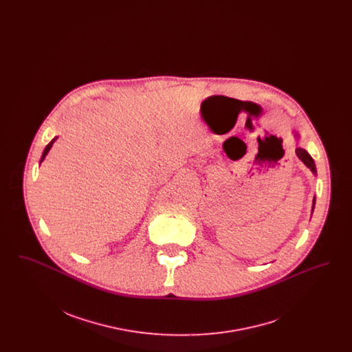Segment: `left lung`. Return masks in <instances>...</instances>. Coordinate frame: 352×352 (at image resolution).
Instances as JSON below:
<instances>
[{"label":"left lung","instance_id":"obj_1","mask_svg":"<svg viewBox=\"0 0 352 352\" xmlns=\"http://www.w3.org/2000/svg\"><path fill=\"white\" fill-rule=\"evenodd\" d=\"M296 137L298 138V134L296 133ZM296 154H297V157L301 160L302 162L307 166V168H310L314 174L317 173V168H316V164H314V161H313V158L310 157V154L307 153V151H305V149H301V148H297L296 149ZM314 204H316V199L313 201V210H314Z\"/></svg>","mask_w":352,"mask_h":352}]
</instances>
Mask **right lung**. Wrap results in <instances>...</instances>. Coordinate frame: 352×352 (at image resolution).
Segmentation results:
<instances>
[{
    "instance_id": "add662e5",
    "label": "right lung",
    "mask_w": 352,
    "mask_h": 352,
    "mask_svg": "<svg viewBox=\"0 0 352 352\" xmlns=\"http://www.w3.org/2000/svg\"><path fill=\"white\" fill-rule=\"evenodd\" d=\"M56 138H58V137H55V138H52V140H51L50 142H49V145H47V146H46V148H45V151H43V154H42V158H41V162H42V161H43V160H45V157H46V155H47V153H49V151H50L51 146H52V144H54V142H55V140H56Z\"/></svg>"
}]
</instances>
